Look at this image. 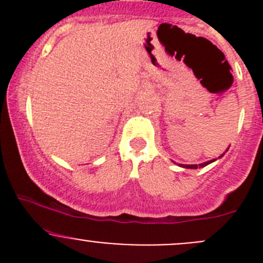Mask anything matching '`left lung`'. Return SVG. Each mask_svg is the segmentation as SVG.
<instances>
[{"mask_svg":"<svg viewBox=\"0 0 263 263\" xmlns=\"http://www.w3.org/2000/svg\"><path fill=\"white\" fill-rule=\"evenodd\" d=\"M222 155H224V154H222ZM222 155H221V156H222ZM221 156H219V158H221ZM215 160H216V159H213V160H209V161H206V163L198 164V165H184V164H179V165L183 166V168H188V169H197V168H202V166L209 165V164L213 163V161H215Z\"/></svg>","mask_w":263,"mask_h":263,"instance_id":"8db88e82","label":"left lung"}]
</instances>
